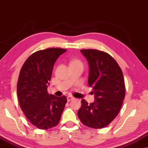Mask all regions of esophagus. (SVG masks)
<instances>
[{"label": "esophagus", "instance_id": "1", "mask_svg": "<svg viewBox=\"0 0 148 148\" xmlns=\"http://www.w3.org/2000/svg\"><path fill=\"white\" fill-rule=\"evenodd\" d=\"M73 99H74V98L72 97V96H68V97H67V101H68V102L72 101V100Z\"/></svg>", "mask_w": 148, "mask_h": 148}]
</instances>
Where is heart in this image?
Instances as JSON below:
<instances>
[{"label":"heart","instance_id":"heart-1","mask_svg":"<svg viewBox=\"0 0 148 148\" xmlns=\"http://www.w3.org/2000/svg\"><path fill=\"white\" fill-rule=\"evenodd\" d=\"M73 64H79V65L83 66L82 61L78 59H74L72 60V61L71 62V63H70V65H73Z\"/></svg>","mask_w":148,"mask_h":148}]
</instances>
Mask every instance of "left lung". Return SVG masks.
I'll list each match as a JSON object with an SVG mask.
<instances>
[{"mask_svg":"<svg viewBox=\"0 0 148 148\" xmlns=\"http://www.w3.org/2000/svg\"><path fill=\"white\" fill-rule=\"evenodd\" d=\"M90 67L88 85L94 90L95 101L88 104L82 99L78 111L81 123L88 127L103 128L119 113L125 96L122 70L109 53L97 49H81Z\"/></svg>","mask_w":148,"mask_h":148,"instance_id":"obj_1","label":"left lung"}]
</instances>
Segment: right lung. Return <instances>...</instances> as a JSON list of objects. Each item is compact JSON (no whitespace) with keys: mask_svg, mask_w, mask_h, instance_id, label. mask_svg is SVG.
Masks as SVG:
<instances>
[{"mask_svg":"<svg viewBox=\"0 0 148 148\" xmlns=\"http://www.w3.org/2000/svg\"><path fill=\"white\" fill-rule=\"evenodd\" d=\"M66 49L51 47L32 53L23 65L18 76L17 96L27 119L37 128L48 130L57 125L67 99L47 93V85L56 60Z\"/></svg>","mask_w":148,"mask_h":148,"instance_id":"add662e5","label":"right lung"}]
</instances>
